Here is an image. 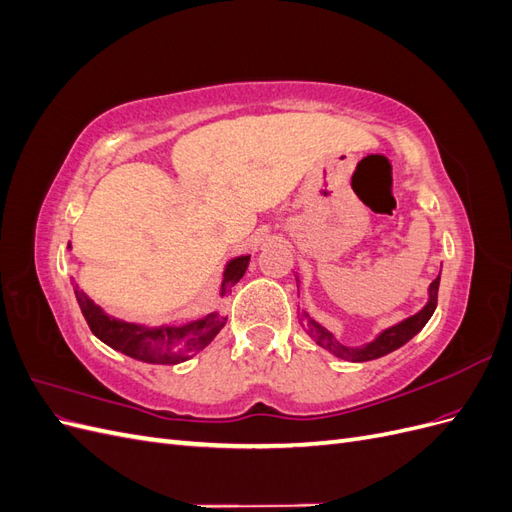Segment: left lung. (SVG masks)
<instances>
[{
    "instance_id": "left-lung-1",
    "label": "left lung",
    "mask_w": 512,
    "mask_h": 512,
    "mask_svg": "<svg viewBox=\"0 0 512 512\" xmlns=\"http://www.w3.org/2000/svg\"><path fill=\"white\" fill-rule=\"evenodd\" d=\"M438 288H440V275L436 277V280L431 282L429 286V303L421 309V312L406 318L404 322L395 324V327L386 329L384 333L378 335V339H374L369 346L361 348V350H350L346 346H342L337 342V339L324 329L320 327V324L316 320H312L307 316V312H301V318L305 322L307 331L312 333V337L316 339V344H320L322 348H327L329 352H333L335 356H339V359H348V361H356V363H363V361H374V359H380V356L389 354L393 350H397L399 346H404L406 342H410V339L421 331L427 320L431 318V314L436 312V305H438Z\"/></svg>"
}]
</instances>
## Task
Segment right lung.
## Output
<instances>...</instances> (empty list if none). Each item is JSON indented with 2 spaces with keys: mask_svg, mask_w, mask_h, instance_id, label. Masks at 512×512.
<instances>
[{
  "mask_svg": "<svg viewBox=\"0 0 512 512\" xmlns=\"http://www.w3.org/2000/svg\"><path fill=\"white\" fill-rule=\"evenodd\" d=\"M247 265H250V256H241L228 262L220 292L222 297H226L230 292V286H235L241 280ZM74 294L76 301L81 305V312L89 324L91 333L102 339L106 346L145 363L177 365L188 361L198 350L209 346L213 342V337L218 335L226 324L224 316L213 312L200 320L179 324V327H141V324L123 322L106 316L76 284Z\"/></svg>",
  "mask_w": 512,
  "mask_h": 512,
  "instance_id": "1",
  "label": "right lung"
}]
</instances>
